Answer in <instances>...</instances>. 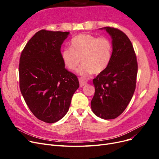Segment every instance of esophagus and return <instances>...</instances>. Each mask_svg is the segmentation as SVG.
I'll return each instance as SVG.
<instances>
[{
	"label": "esophagus",
	"mask_w": 159,
	"mask_h": 159,
	"mask_svg": "<svg viewBox=\"0 0 159 159\" xmlns=\"http://www.w3.org/2000/svg\"><path fill=\"white\" fill-rule=\"evenodd\" d=\"M79 81H80V85L81 87H83L84 85L88 83V80L84 78H79Z\"/></svg>",
	"instance_id": "esophagus-1"
}]
</instances>
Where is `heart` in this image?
Here are the masks:
<instances>
[{
    "label": "heart",
    "mask_w": 159,
    "mask_h": 159,
    "mask_svg": "<svg viewBox=\"0 0 159 159\" xmlns=\"http://www.w3.org/2000/svg\"><path fill=\"white\" fill-rule=\"evenodd\" d=\"M112 54L113 44L109 38L80 34L71 40L70 48L66 47L61 50V57L70 70H74L81 60L83 64L77 72L79 75L88 76L103 71L111 60Z\"/></svg>",
    "instance_id": "b5f03b06"
}]
</instances>
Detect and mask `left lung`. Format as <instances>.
<instances>
[{"mask_svg": "<svg viewBox=\"0 0 159 159\" xmlns=\"http://www.w3.org/2000/svg\"><path fill=\"white\" fill-rule=\"evenodd\" d=\"M111 36L112 58L103 71L93 80L95 91L91 102L95 115L113 119L127 107L136 88L138 64L131 40L121 30L105 27Z\"/></svg>", "mask_w": 159, "mask_h": 159, "instance_id": "1", "label": "left lung"}]
</instances>
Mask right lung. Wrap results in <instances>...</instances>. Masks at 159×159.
Segmentation results:
<instances>
[{"instance_id":"add662e5","label":"right lung","mask_w":159,"mask_h":159,"mask_svg":"<svg viewBox=\"0 0 159 159\" xmlns=\"http://www.w3.org/2000/svg\"><path fill=\"white\" fill-rule=\"evenodd\" d=\"M69 33L38 31L27 42L20 57L21 93L34 115L48 123L65 116L80 86L77 76L65 68L61 57V46Z\"/></svg>"}]
</instances>
